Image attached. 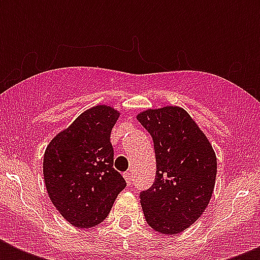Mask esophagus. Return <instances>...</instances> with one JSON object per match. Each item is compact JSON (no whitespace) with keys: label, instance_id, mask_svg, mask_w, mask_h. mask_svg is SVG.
Masks as SVG:
<instances>
[{"label":"esophagus","instance_id":"34e87169","mask_svg":"<svg viewBox=\"0 0 260 260\" xmlns=\"http://www.w3.org/2000/svg\"><path fill=\"white\" fill-rule=\"evenodd\" d=\"M124 178H125L126 183H128V186H129L131 183H132V174L126 171V173H124Z\"/></svg>","mask_w":260,"mask_h":260}]
</instances>
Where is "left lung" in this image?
Instances as JSON below:
<instances>
[{"instance_id":"obj_1","label":"left lung","mask_w":260,"mask_h":260,"mask_svg":"<svg viewBox=\"0 0 260 260\" xmlns=\"http://www.w3.org/2000/svg\"><path fill=\"white\" fill-rule=\"evenodd\" d=\"M154 142L156 175L140 191L151 228L175 235L196 222L214 189L217 159L209 140L182 108L166 106L138 116Z\"/></svg>"}]
</instances>
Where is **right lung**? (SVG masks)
Listing matches in <instances>:
<instances>
[{
  "mask_svg": "<svg viewBox=\"0 0 260 260\" xmlns=\"http://www.w3.org/2000/svg\"><path fill=\"white\" fill-rule=\"evenodd\" d=\"M118 113L94 106L51 140L43 174L51 201L67 221L90 228L109 214L125 179L113 169L110 132Z\"/></svg>",
  "mask_w": 260,
  "mask_h": 260,
  "instance_id": "obj_1",
  "label": "right lung"
}]
</instances>
